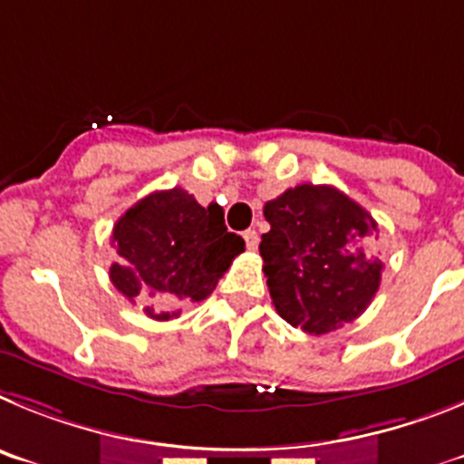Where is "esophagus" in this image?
<instances>
[{
    "mask_svg": "<svg viewBox=\"0 0 464 464\" xmlns=\"http://www.w3.org/2000/svg\"><path fill=\"white\" fill-rule=\"evenodd\" d=\"M242 237H245V242H247V247L252 249V252L258 247V233L254 231V228H249V231L242 233Z\"/></svg>",
    "mask_w": 464,
    "mask_h": 464,
    "instance_id": "34e87169",
    "label": "esophagus"
}]
</instances>
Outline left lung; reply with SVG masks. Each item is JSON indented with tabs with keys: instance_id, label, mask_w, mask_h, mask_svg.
<instances>
[{
	"instance_id": "8db88e82",
	"label": "left lung",
	"mask_w": 464,
	"mask_h": 464,
	"mask_svg": "<svg viewBox=\"0 0 464 464\" xmlns=\"http://www.w3.org/2000/svg\"><path fill=\"white\" fill-rule=\"evenodd\" d=\"M263 215L258 252L277 314L310 335L358 319L382 284L372 215L331 185L286 189Z\"/></svg>"
}]
</instances>
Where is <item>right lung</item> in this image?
<instances>
[{
	"label": "right lung",
	"mask_w": 464,
	"mask_h": 464,
	"mask_svg": "<svg viewBox=\"0 0 464 464\" xmlns=\"http://www.w3.org/2000/svg\"><path fill=\"white\" fill-rule=\"evenodd\" d=\"M122 263L111 266V282L127 300H152L143 312L169 321L180 303H201L215 291L245 240L228 233L217 203L203 208L185 189L154 191L129 208L112 227Z\"/></svg>",
	"instance_id": "add662e5"
}]
</instances>
